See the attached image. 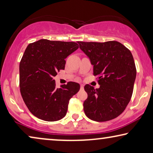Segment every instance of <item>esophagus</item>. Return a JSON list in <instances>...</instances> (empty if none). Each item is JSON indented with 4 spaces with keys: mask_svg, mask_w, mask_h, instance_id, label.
I'll use <instances>...</instances> for the list:
<instances>
[{
    "mask_svg": "<svg viewBox=\"0 0 153 153\" xmlns=\"http://www.w3.org/2000/svg\"><path fill=\"white\" fill-rule=\"evenodd\" d=\"M80 88H81V89H83V84H81L80 85Z\"/></svg>",
    "mask_w": 153,
    "mask_h": 153,
    "instance_id": "esophagus-1",
    "label": "esophagus"
}]
</instances>
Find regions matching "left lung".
Segmentation results:
<instances>
[{
	"label": "left lung",
	"instance_id": "left-lung-1",
	"mask_svg": "<svg viewBox=\"0 0 153 153\" xmlns=\"http://www.w3.org/2000/svg\"><path fill=\"white\" fill-rule=\"evenodd\" d=\"M80 49L93 65L99 88L84 86L88 98L83 110L88 118L97 122L116 118L130 101L137 70L131 51L117 41L105 42H79Z\"/></svg>",
	"mask_w": 153,
	"mask_h": 153
}]
</instances>
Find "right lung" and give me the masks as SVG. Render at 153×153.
I'll return each instance as SVG.
<instances>
[{"label": "right lung", "instance_id": "add662e5", "mask_svg": "<svg viewBox=\"0 0 153 153\" xmlns=\"http://www.w3.org/2000/svg\"><path fill=\"white\" fill-rule=\"evenodd\" d=\"M79 48L74 42L42 39L28 45L19 64V86L29 111L41 120L53 122L65 116L69 101L80 89L70 81L56 88L53 77L64 70L65 59Z\"/></svg>", "mask_w": 153, "mask_h": 153}]
</instances>
